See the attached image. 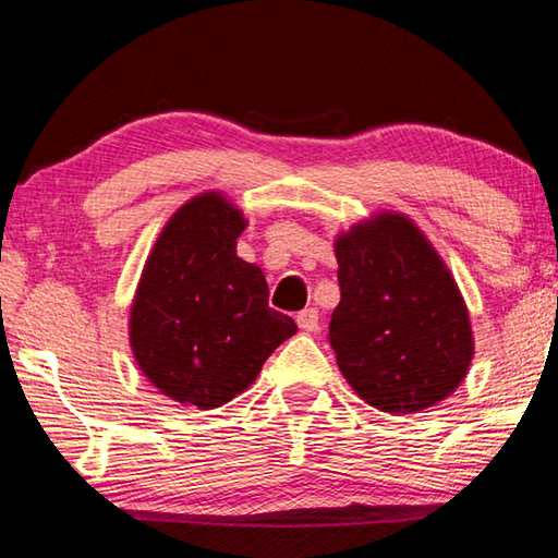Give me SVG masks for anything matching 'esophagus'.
<instances>
[{"label":"esophagus","mask_w":558,"mask_h":558,"mask_svg":"<svg viewBox=\"0 0 558 558\" xmlns=\"http://www.w3.org/2000/svg\"><path fill=\"white\" fill-rule=\"evenodd\" d=\"M296 324H299L301 330H306V333H316V330H318V311L316 308H304L296 316Z\"/></svg>","instance_id":"obj_1"}]
</instances>
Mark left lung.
Listing matches in <instances>:
<instances>
[{"mask_svg": "<svg viewBox=\"0 0 558 558\" xmlns=\"http://www.w3.org/2000/svg\"><path fill=\"white\" fill-rule=\"evenodd\" d=\"M340 304L330 348L348 385L387 414L451 397L475 355L451 269L404 213L379 210L336 238Z\"/></svg>", "mask_w": 558, "mask_h": 558, "instance_id": "obj_1", "label": "left lung"}]
</instances>
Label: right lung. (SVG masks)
<instances>
[{"mask_svg": "<svg viewBox=\"0 0 558 558\" xmlns=\"http://www.w3.org/2000/svg\"><path fill=\"white\" fill-rule=\"evenodd\" d=\"M247 218L220 191L185 201L156 238L130 308V348L173 402L215 409L242 395L296 333L269 308L267 279L238 257Z\"/></svg>", "mask_w": 558, "mask_h": 558, "instance_id": "1", "label": "right lung"}]
</instances>
